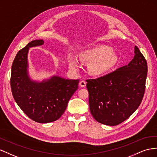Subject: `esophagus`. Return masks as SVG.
Here are the masks:
<instances>
[{
  "instance_id": "34e87169",
  "label": "esophagus",
  "mask_w": 157,
  "mask_h": 157,
  "mask_svg": "<svg viewBox=\"0 0 157 157\" xmlns=\"http://www.w3.org/2000/svg\"><path fill=\"white\" fill-rule=\"evenodd\" d=\"M79 84L80 87H85L86 86V82L85 81H81V82H79Z\"/></svg>"
}]
</instances>
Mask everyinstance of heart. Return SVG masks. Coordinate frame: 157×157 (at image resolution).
Here are the masks:
<instances>
[{"label":"heart","instance_id":"b5f03b06","mask_svg":"<svg viewBox=\"0 0 157 157\" xmlns=\"http://www.w3.org/2000/svg\"><path fill=\"white\" fill-rule=\"evenodd\" d=\"M80 61L90 63L91 74L102 76L110 71L118 61V56L112 48L107 45H97L83 50L79 52ZM70 66L74 69L79 67V62L72 54L68 55Z\"/></svg>","mask_w":157,"mask_h":157}]
</instances>
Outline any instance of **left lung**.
<instances>
[{"label":"left lung","instance_id":"8db88e82","mask_svg":"<svg viewBox=\"0 0 157 157\" xmlns=\"http://www.w3.org/2000/svg\"><path fill=\"white\" fill-rule=\"evenodd\" d=\"M128 65L96 79H88L90 110L98 122L114 126L140 105L145 90L147 63L137 46Z\"/></svg>","mask_w":157,"mask_h":157}]
</instances>
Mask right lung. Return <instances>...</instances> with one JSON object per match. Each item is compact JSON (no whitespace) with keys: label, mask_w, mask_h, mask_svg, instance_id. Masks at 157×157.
<instances>
[{"label":"right lung","mask_w":157,"mask_h":157,"mask_svg":"<svg viewBox=\"0 0 157 157\" xmlns=\"http://www.w3.org/2000/svg\"><path fill=\"white\" fill-rule=\"evenodd\" d=\"M44 44L43 40H33L18 52L10 78L16 103L28 117L40 123L53 122L61 117L79 83V79H65L57 75L41 82L31 78L28 59L29 49Z\"/></svg>","instance_id":"right-lung-1"}]
</instances>
